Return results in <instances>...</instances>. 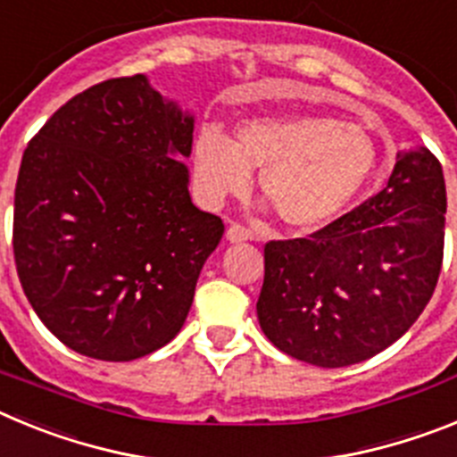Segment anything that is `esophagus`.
I'll list each match as a JSON object with an SVG mask.
<instances>
[{
    "mask_svg": "<svg viewBox=\"0 0 457 457\" xmlns=\"http://www.w3.org/2000/svg\"><path fill=\"white\" fill-rule=\"evenodd\" d=\"M226 237H228V242H247V240H253L256 236H253L249 228H245V226L231 224L228 228H226Z\"/></svg>",
    "mask_w": 457,
    "mask_h": 457,
    "instance_id": "1",
    "label": "esophagus"
}]
</instances>
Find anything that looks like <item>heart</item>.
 Instances as JSON below:
<instances>
[{
	"label": "heart",
	"instance_id": "b5f03b06",
	"mask_svg": "<svg viewBox=\"0 0 457 457\" xmlns=\"http://www.w3.org/2000/svg\"><path fill=\"white\" fill-rule=\"evenodd\" d=\"M378 146L357 123L320 114L253 116L236 137L204 128L194 141V173L210 204L258 189L295 231H316L337 220L373 179Z\"/></svg>",
	"mask_w": 457,
	"mask_h": 457
}]
</instances>
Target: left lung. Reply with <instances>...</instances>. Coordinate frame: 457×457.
<instances>
[{
    "mask_svg": "<svg viewBox=\"0 0 457 457\" xmlns=\"http://www.w3.org/2000/svg\"><path fill=\"white\" fill-rule=\"evenodd\" d=\"M444 212L442 164L426 146L407 148L373 199L309 237L268 242L256 302L265 337L322 369L389 348L433 297Z\"/></svg>",
    "mask_w": 457,
    "mask_h": 457,
    "instance_id": "obj_1",
    "label": "left lung"
}]
</instances>
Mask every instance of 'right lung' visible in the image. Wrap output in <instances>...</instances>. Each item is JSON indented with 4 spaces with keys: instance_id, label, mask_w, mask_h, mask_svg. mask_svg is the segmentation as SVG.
Listing matches in <instances>:
<instances>
[{
    "instance_id": "obj_1",
    "label": "right lung",
    "mask_w": 457,
    "mask_h": 457,
    "mask_svg": "<svg viewBox=\"0 0 457 457\" xmlns=\"http://www.w3.org/2000/svg\"><path fill=\"white\" fill-rule=\"evenodd\" d=\"M194 116L146 75L78 93L20 164L13 253L36 316L63 345L132 361L180 332L224 236L189 196Z\"/></svg>"
}]
</instances>
